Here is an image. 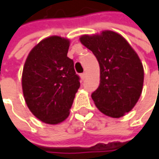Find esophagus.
<instances>
[{
    "mask_svg": "<svg viewBox=\"0 0 159 159\" xmlns=\"http://www.w3.org/2000/svg\"><path fill=\"white\" fill-rule=\"evenodd\" d=\"M80 78H81V80H84L86 79V73H85V72L81 73V74H80Z\"/></svg>",
    "mask_w": 159,
    "mask_h": 159,
    "instance_id": "1",
    "label": "esophagus"
}]
</instances>
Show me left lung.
Instances as JSON below:
<instances>
[{
    "label": "left lung",
    "mask_w": 159,
    "mask_h": 159,
    "mask_svg": "<svg viewBox=\"0 0 159 159\" xmlns=\"http://www.w3.org/2000/svg\"><path fill=\"white\" fill-rule=\"evenodd\" d=\"M80 41L100 65V84L91 95L95 105L107 116H124L135 105L143 90V67L137 54L121 35L111 31L83 35Z\"/></svg>",
    "instance_id": "obj_1"
}]
</instances>
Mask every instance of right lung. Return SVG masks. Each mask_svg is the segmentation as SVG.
<instances>
[{
	"label": "right lung",
	"instance_id": "right-lung-1",
	"mask_svg": "<svg viewBox=\"0 0 159 159\" xmlns=\"http://www.w3.org/2000/svg\"><path fill=\"white\" fill-rule=\"evenodd\" d=\"M69 45V40L58 36L41 40L23 69L25 102L37 119L48 124H58L69 116L80 86L73 60L67 57Z\"/></svg>",
	"mask_w": 159,
	"mask_h": 159
}]
</instances>
